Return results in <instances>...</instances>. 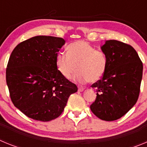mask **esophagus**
I'll list each match as a JSON object with an SVG mask.
<instances>
[{
    "label": "esophagus",
    "instance_id": "34e87169",
    "mask_svg": "<svg viewBox=\"0 0 147 147\" xmlns=\"http://www.w3.org/2000/svg\"><path fill=\"white\" fill-rule=\"evenodd\" d=\"M84 90H85V88H83V87H79V88H78V91L82 92Z\"/></svg>",
    "mask_w": 147,
    "mask_h": 147
}]
</instances>
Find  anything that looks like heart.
Instances as JSON below:
<instances>
[{"mask_svg":"<svg viewBox=\"0 0 147 147\" xmlns=\"http://www.w3.org/2000/svg\"><path fill=\"white\" fill-rule=\"evenodd\" d=\"M67 54L58 53L56 66L64 78L69 80L77 68L74 80L80 83L96 82L102 79L107 67V56L83 40L75 41L66 48Z\"/></svg>","mask_w":147,"mask_h":147,"instance_id":"heart-1","label":"heart"}]
</instances>
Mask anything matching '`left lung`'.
<instances>
[{
  "label": "left lung",
  "mask_w": 147,
  "mask_h": 147,
  "mask_svg": "<svg viewBox=\"0 0 147 147\" xmlns=\"http://www.w3.org/2000/svg\"><path fill=\"white\" fill-rule=\"evenodd\" d=\"M107 67L102 80L92 85L96 98L90 110L98 119L111 121L120 119L137 102L143 74V63L131 45L107 40L101 47Z\"/></svg>",
  "instance_id": "left-lung-1"
}]
</instances>
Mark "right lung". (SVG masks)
I'll return each instance as SVG.
<instances>
[{"mask_svg":"<svg viewBox=\"0 0 147 147\" xmlns=\"http://www.w3.org/2000/svg\"><path fill=\"white\" fill-rule=\"evenodd\" d=\"M65 41L61 37L36 36L18 44L8 62L6 80L15 107L28 118L49 121L62 114L75 84L56 66Z\"/></svg>","mask_w":147,"mask_h":147,"instance_id":"right-lung-1","label":"right lung"}]
</instances>
